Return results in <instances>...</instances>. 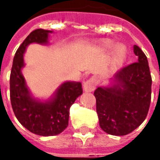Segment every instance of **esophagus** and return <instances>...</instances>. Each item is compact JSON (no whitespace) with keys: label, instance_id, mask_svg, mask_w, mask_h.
<instances>
[{"label":"esophagus","instance_id":"1","mask_svg":"<svg viewBox=\"0 0 160 160\" xmlns=\"http://www.w3.org/2000/svg\"><path fill=\"white\" fill-rule=\"evenodd\" d=\"M96 80L94 78H91L89 80H87L85 83H83V90L86 92H93L96 88Z\"/></svg>","mask_w":160,"mask_h":160}]
</instances>
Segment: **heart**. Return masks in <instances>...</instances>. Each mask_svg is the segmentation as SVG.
<instances>
[{"mask_svg": "<svg viewBox=\"0 0 160 160\" xmlns=\"http://www.w3.org/2000/svg\"><path fill=\"white\" fill-rule=\"evenodd\" d=\"M114 45V42L110 40L103 41L101 43V48L104 51L110 50ZM127 55V49L123 44H118L113 48L111 58H110V67L111 68H117L123 64Z\"/></svg>", "mask_w": 160, "mask_h": 160, "instance_id": "obj_1", "label": "heart"}]
</instances>
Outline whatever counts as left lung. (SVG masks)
<instances>
[{
	"mask_svg": "<svg viewBox=\"0 0 160 160\" xmlns=\"http://www.w3.org/2000/svg\"><path fill=\"white\" fill-rule=\"evenodd\" d=\"M133 52L138 62L128 65L111 79L108 86L94 92L96 111L102 130L112 135H126L135 130L146 118L151 99L149 63L137 45Z\"/></svg>",
	"mask_w": 160,
	"mask_h": 160,
	"instance_id": "8db88e82",
	"label": "left lung"
}]
</instances>
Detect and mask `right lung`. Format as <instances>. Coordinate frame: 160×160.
Masks as SVG:
<instances>
[{
  "instance_id": "add662e5",
  "label": "right lung",
  "mask_w": 160,
  "mask_h": 160,
  "mask_svg": "<svg viewBox=\"0 0 160 160\" xmlns=\"http://www.w3.org/2000/svg\"><path fill=\"white\" fill-rule=\"evenodd\" d=\"M51 33L52 31L36 29L29 34L16 52L9 78L10 102L16 118L28 131L42 136H53L64 131L68 126L71 105L83 93L80 82L67 81L47 101L31 94L22 75L24 53L31 43L47 44Z\"/></svg>"
}]
</instances>
